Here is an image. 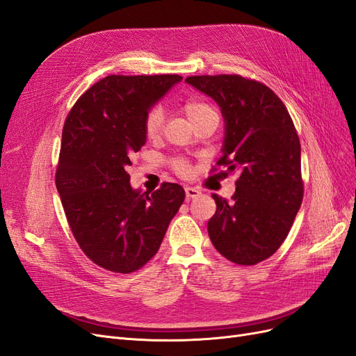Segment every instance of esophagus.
Masks as SVG:
<instances>
[{"label": "esophagus", "instance_id": "1", "mask_svg": "<svg viewBox=\"0 0 356 356\" xmlns=\"http://www.w3.org/2000/svg\"><path fill=\"white\" fill-rule=\"evenodd\" d=\"M199 195H200V191L197 188H195V187H186V196H187V199H195Z\"/></svg>", "mask_w": 356, "mask_h": 356}]
</instances>
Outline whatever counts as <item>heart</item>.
Segmentation results:
<instances>
[{
	"instance_id": "b5f03b06",
	"label": "heart",
	"mask_w": 356,
	"mask_h": 356,
	"mask_svg": "<svg viewBox=\"0 0 356 356\" xmlns=\"http://www.w3.org/2000/svg\"><path fill=\"white\" fill-rule=\"evenodd\" d=\"M182 111L188 117V120L197 126L203 120H207L209 117H218L217 111L213 106L208 104L207 101H202L197 98H190L182 102ZM165 114L161 106L154 105L148 110L144 118V134L148 139H156L160 135L161 126H163ZM170 168L179 177H188L191 172V163L184 157H174L170 160Z\"/></svg>"
}]
</instances>
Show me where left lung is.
<instances>
[{
	"instance_id": "obj_1",
	"label": "left lung",
	"mask_w": 356,
	"mask_h": 356,
	"mask_svg": "<svg viewBox=\"0 0 356 356\" xmlns=\"http://www.w3.org/2000/svg\"><path fill=\"white\" fill-rule=\"evenodd\" d=\"M186 81L217 102L225 120L217 166L238 169L232 202L212 195V245L229 261L254 266L272 257L293 227L305 195L297 131L279 96L238 74L193 75ZM217 170V169H215Z\"/></svg>"
}]
</instances>
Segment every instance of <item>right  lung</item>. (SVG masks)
<instances>
[{
	"mask_svg": "<svg viewBox=\"0 0 356 356\" xmlns=\"http://www.w3.org/2000/svg\"><path fill=\"white\" fill-rule=\"evenodd\" d=\"M178 74L108 75L86 90L63 124L56 188L86 257L114 273H132L159 251L184 188L161 182L147 193L126 172L145 144L144 118Z\"/></svg>",
	"mask_w": 356,
	"mask_h": 356,
	"instance_id": "obj_1",
	"label": "right lung"
}]
</instances>
